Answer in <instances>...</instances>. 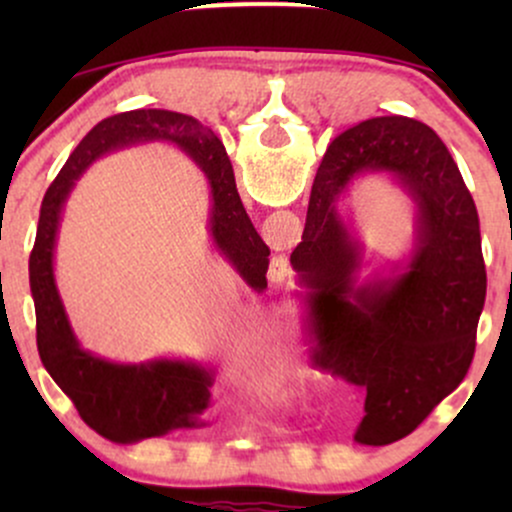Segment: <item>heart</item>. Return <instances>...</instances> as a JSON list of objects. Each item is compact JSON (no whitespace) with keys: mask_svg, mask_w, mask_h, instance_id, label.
I'll list each match as a JSON object with an SVG mask.
<instances>
[{"mask_svg":"<svg viewBox=\"0 0 512 512\" xmlns=\"http://www.w3.org/2000/svg\"><path fill=\"white\" fill-rule=\"evenodd\" d=\"M276 387H279V383H276Z\"/></svg>","mask_w":512,"mask_h":512,"instance_id":"obj_1","label":"heart"}]
</instances>
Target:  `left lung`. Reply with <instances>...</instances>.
Masks as SVG:
<instances>
[{
    "instance_id": "8db88e82",
    "label": "left lung",
    "mask_w": 512,
    "mask_h": 512,
    "mask_svg": "<svg viewBox=\"0 0 512 512\" xmlns=\"http://www.w3.org/2000/svg\"><path fill=\"white\" fill-rule=\"evenodd\" d=\"M370 174L410 199L415 238L390 270L361 280L365 251L343 199ZM291 267L315 361L366 387L356 443L409 436L464 380L486 298L479 214L450 151L424 122L373 117L327 146Z\"/></svg>"
}]
</instances>
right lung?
I'll return each instance as SVG.
<instances>
[{
    "label": "right lung",
    "instance_id": "obj_1",
    "mask_svg": "<svg viewBox=\"0 0 512 512\" xmlns=\"http://www.w3.org/2000/svg\"><path fill=\"white\" fill-rule=\"evenodd\" d=\"M168 142L190 158L209 182V236L219 255L250 289H267L269 248L252 226L236 190L231 158L195 117L173 110H129L98 122L67 158L40 207L38 233L28 260L35 303V339L40 361L81 419L115 443H139L180 428L204 426L214 383L211 370L190 358H151L120 363L91 354L76 339L55 279V250L64 204L76 180L98 158L127 146Z\"/></svg>",
    "mask_w": 512,
    "mask_h": 512
}]
</instances>
